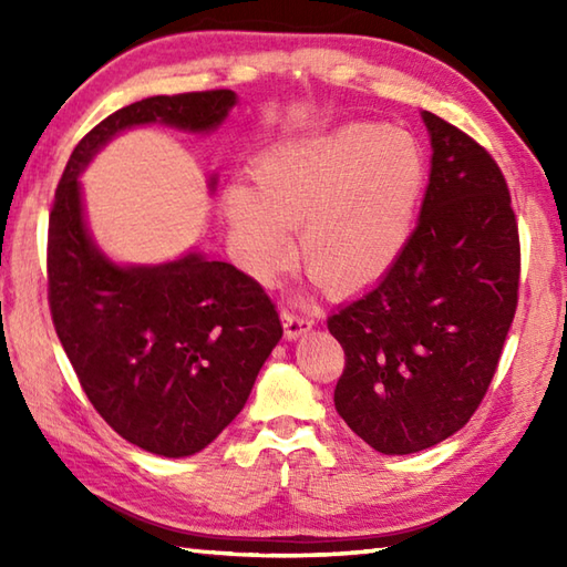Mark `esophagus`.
Returning <instances> with one entry per match:
<instances>
[{"label": "esophagus", "mask_w": 567, "mask_h": 567, "mask_svg": "<svg viewBox=\"0 0 567 567\" xmlns=\"http://www.w3.org/2000/svg\"><path fill=\"white\" fill-rule=\"evenodd\" d=\"M282 323H285V336L287 339H299V336L307 333L311 327H315V321L309 317H305L302 311H292V309H285L282 311Z\"/></svg>", "instance_id": "34e87169"}]
</instances>
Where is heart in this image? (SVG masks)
<instances>
[{
	"instance_id": "heart-1",
	"label": "heart",
	"mask_w": 567,
	"mask_h": 567,
	"mask_svg": "<svg viewBox=\"0 0 567 567\" xmlns=\"http://www.w3.org/2000/svg\"><path fill=\"white\" fill-rule=\"evenodd\" d=\"M250 177L252 189L231 185L221 199L240 265L270 280L292 258L287 226L299 224L309 272L331 290H351L402 252L426 185V158L402 128L348 124L277 143Z\"/></svg>"
}]
</instances>
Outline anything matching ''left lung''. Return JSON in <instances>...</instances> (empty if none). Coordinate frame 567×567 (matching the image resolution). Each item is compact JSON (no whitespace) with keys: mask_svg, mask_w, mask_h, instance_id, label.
I'll use <instances>...</instances> for the list:
<instances>
[{"mask_svg":"<svg viewBox=\"0 0 567 567\" xmlns=\"http://www.w3.org/2000/svg\"><path fill=\"white\" fill-rule=\"evenodd\" d=\"M431 177L400 256L329 317L346 353L336 412L384 455L431 449L483 402L519 302L507 179L475 138L424 112Z\"/></svg>","mask_w":567,"mask_h":567,"instance_id":"8db88e82","label":"left lung"}]
</instances>
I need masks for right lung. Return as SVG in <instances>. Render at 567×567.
Wrapping results in <instances>:
<instances>
[{
    "label": "right lung",
    "instance_id": "1",
    "mask_svg": "<svg viewBox=\"0 0 567 567\" xmlns=\"http://www.w3.org/2000/svg\"><path fill=\"white\" fill-rule=\"evenodd\" d=\"M234 104L231 90H207L110 114L72 151L48 219V305L82 390L118 436L165 457L199 453L231 424L282 323L262 287L231 262L189 252L165 265H114L84 226L78 175L118 131L161 122L202 134Z\"/></svg>",
    "mask_w": 567,
    "mask_h": 567
}]
</instances>
